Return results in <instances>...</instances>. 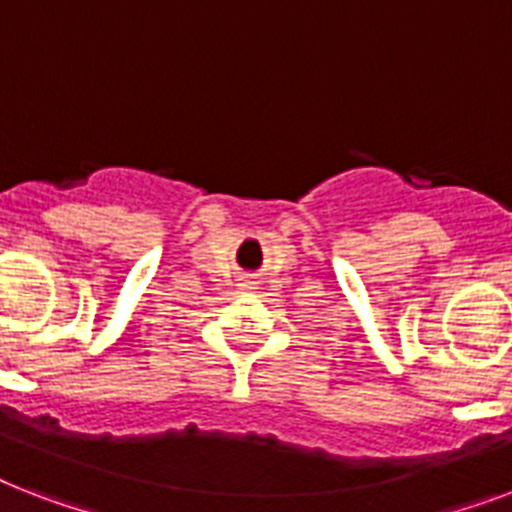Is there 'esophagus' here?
Listing matches in <instances>:
<instances>
[{
	"label": "esophagus",
	"instance_id": "1",
	"mask_svg": "<svg viewBox=\"0 0 512 512\" xmlns=\"http://www.w3.org/2000/svg\"><path fill=\"white\" fill-rule=\"evenodd\" d=\"M244 289H255V281H252V278H247V281H244Z\"/></svg>",
	"mask_w": 512,
	"mask_h": 512
}]
</instances>
